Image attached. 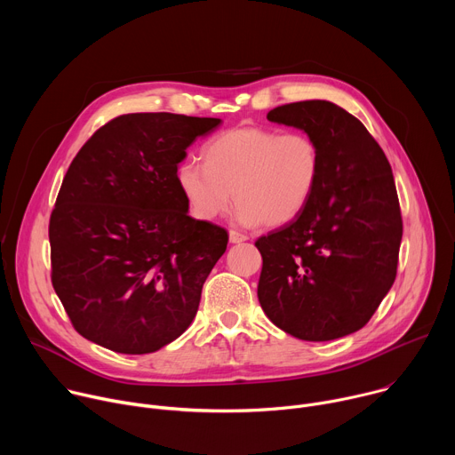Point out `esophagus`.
Returning a JSON list of instances; mask_svg holds the SVG:
<instances>
[{
	"mask_svg": "<svg viewBox=\"0 0 455 455\" xmlns=\"http://www.w3.org/2000/svg\"><path fill=\"white\" fill-rule=\"evenodd\" d=\"M228 241H230L232 244H239V243L246 241V235H243V234H239V232H235V230H230V232H228Z\"/></svg>",
	"mask_w": 455,
	"mask_h": 455,
	"instance_id": "1",
	"label": "esophagus"
}]
</instances>
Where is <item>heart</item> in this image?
Returning <instances> with one entry per match:
<instances>
[{
    "mask_svg": "<svg viewBox=\"0 0 455 455\" xmlns=\"http://www.w3.org/2000/svg\"><path fill=\"white\" fill-rule=\"evenodd\" d=\"M204 165L180 164L176 183L200 221L225 216L235 198L246 227H284L309 205L322 174L318 144L304 133L237 127L202 149Z\"/></svg>",
    "mask_w": 455,
    "mask_h": 455,
    "instance_id": "b5f03b06",
    "label": "heart"
}]
</instances>
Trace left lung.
<instances>
[{
	"label": "left lung",
	"mask_w": 455,
	"mask_h": 455,
	"mask_svg": "<svg viewBox=\"0 0 455 455\" xmlns=\"http://www.w3.org/2000/svg\"><path fill=\"white\" fill-rule=\"evenodd\" d=\"M267 118L318 144L322 174L306 211L255 243L259 302L295 339H342L365 326L396 279L403 225L393 169L365 125L330 100L284 104Z\"/></svg>",
	"instance_id": "8db88e82"
}]
</instances>
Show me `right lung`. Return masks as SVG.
<instances>
[{
	"mask_svg": "<svg viewBox=\"0 0 455 455\" xmlns=\"http://www.w3.org/2000/svg\"><path fill=\"white\" fill-rule=\"evenodd\" d=\"M221 118L129 113L83 146L50 218L52 284L90 342L146 355L196 316L225 228L194 220L176 183L187 148Z\"/></svg>",
	"mask_w": 455,
	"mask_h": 455,
	"instance_id": "add662e5",
	"label": "right lung"
}]
</instances>
